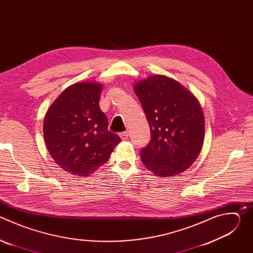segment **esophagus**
I'll return each mask as SVG.
<instances>
[{
    "label": "esophagus",
    "mask_w": 253,
    "mask_h": 253,
    "mask_svg": "<svg viewBox=\"0 0 253 253\" xmlns=\"http://www.w3.org/2000/svg\"><path fill=\"white\" fill-rule=\"evenodd\" d=\"M128 137H129V132H128V131L123 132V133H121V134H120V138H121L122 140H127V139H128Z\"/></svg>",
    "instance_id": "obj_1"
}]
</instances>
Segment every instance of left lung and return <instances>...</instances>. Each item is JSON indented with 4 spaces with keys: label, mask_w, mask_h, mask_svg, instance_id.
Listing matches in <instances>:
<instances>
[{
    "label": "left lung",
    "mask_w": 253,
    "mask_h": 253,
    "mask_svg": "<svg viewBox=\"0 0 253 253\" xmlns=\"http://www.w3.org/2000/svg\"><path fill=\"white\" fill-rule=\"evenodd\" d=\"M133 90L152 136L141 150L143 164L158 177L186 171L203 146L205 121L199 101L182 84L164 75L137 81Z\"/></svg>",
    "instance_id": "1"
}]
</instances>
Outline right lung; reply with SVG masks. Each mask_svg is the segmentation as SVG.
I'll list each match as a JSON object with an SVG mask.
<instances>
[{
    "label": "right lung",
    "mask_w": 253,
    "mask_h": 253,
    "mask_svg": "<svg viewBox=\"0 0 253 253\" xmlns=\"http://www.w3.org/2000/svg\"><path fill=\"white\" fill-rule=\"evenodd\" d=\"M103 85L78 82L66 88L44 118L47 149L54 161L72 175L90 176L109 159L121 142L108 130L99 99Z\"/></svg>",
    "instance_id": "obj_1"
}]
</instances>
